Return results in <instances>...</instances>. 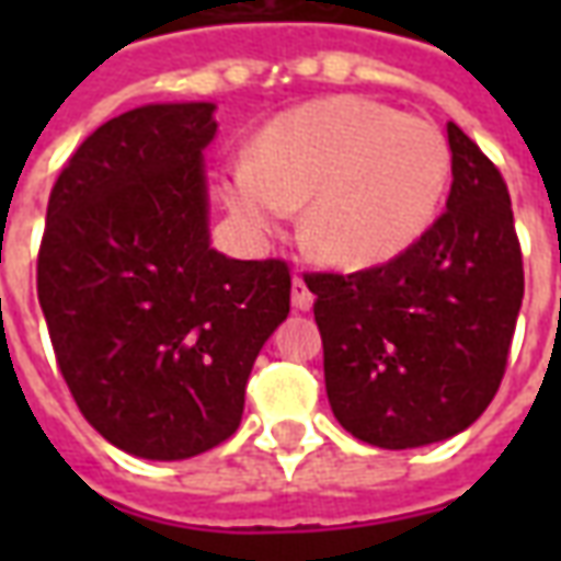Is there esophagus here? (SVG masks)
<instances>
[{
    "mask_svg": "<svg viewBox=\"0 0 561 561\" xmlns=\"http://www.w3.org/2000/svg\"><path fill=\"white\" fill-rule=\"evenodd\" d=\"M291 304L294 309H300V312L312 309V304H316V297H312V291H309V285H306L300 276H294L291 282Z\"/></svg>",
    "mask_w": 561,
    "mask_h": 561,
    "instance_id": "esophagus-1",
    "label": "esophagus"
}]
</instances>
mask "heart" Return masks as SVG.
<instances>
[{"mask_svg":"<svg viewBox=\"0 0 561 561\" xmlns=\"http://www.w3.org/2000/svg\"><path fill=\"white\" fill-rule=\"evenodd\" d=\"M450 180L442 128L364 95L291 107L225 176V201L252 233H270L309 201L306 243L340 267H376L412 249Z\"/></svg>","mask_w":561,"mask_h":561,"instance_id":"heart-1","label":"heart"}]
</instances>
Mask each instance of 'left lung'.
<instances>
[{
  "label": "left lung",
  "mask_w": 561,
  "mask_h": 561,
  "mask_svg": "<svg viewBox=\"0 0 561 561\" xmlns=\"http://www.w3.org/2000/svg\"><path fill=\"white\" fill-rule=\"evenodd\" d=\"M447 209L388 264L306 273L336 421L366 445L405 450L478 421L502 385L523 304L507 185L454 123Z\"/></svg>",
  "instance_id": "1"
}]
</instances>
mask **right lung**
I'll list each match as a JSON object with an SVG mask.
<instances>
[{"label": "right lung", "mask_w": 561, "mask_h": 561, "mask_svg": "<svg viewBox=\"0 0 561 561\" xmlns=\"http://www.w3.org/2000/svg\"><path fill=\"white\" fill-rule=\"evenodd\" d=\"M216 104H144L107 119L59 173L38 304L83 417L144 459L231 438L257 352L291 309L279 257L209 245L204 149Z\"/></svg>", "instance_id": "right-lung-1"}]
</instances>
